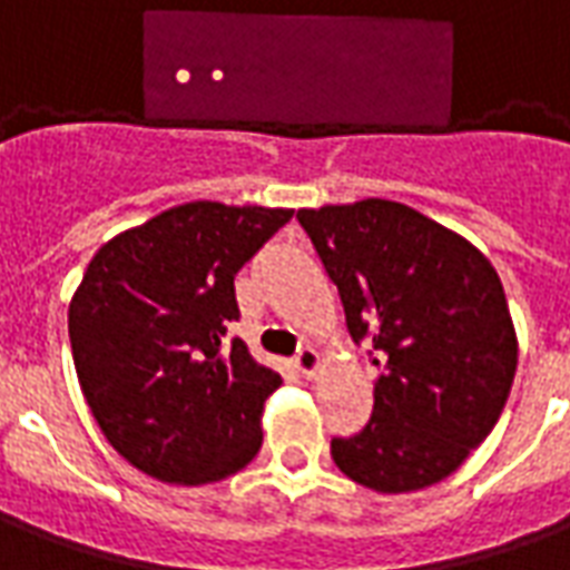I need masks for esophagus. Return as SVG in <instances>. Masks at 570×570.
<instances>
[{
	"label": "esophagus",
	"mask_w": 570,
	"mask_h": 570,
	"mask_svg": "<svg viewBox=\"0 0 570 570\" xmlns=\"http://www.w3.org/2000/svg\"><path fill=\"white\" fill-rule=\"evenodd\" d=\"M293 363H296V370L302 372L305 379H314V375H317V370H321V354H317L314 347H302Z\"/></svg>",
	"instance_id": "34e87169"
}]
</instances>
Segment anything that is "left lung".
Instances as JSON below:
<instances>
[{"label": "left lung", "mask_w": 570, "mask_h": 570, "mask_svg": "<svg viewBox=\"0 0 570 570\" xmlns=\"http://www.w3.org/2000/svg\"><path fill=\"white\" fill-rule=\"evenodd\" d=\"M370 345L372 419L335 436V466L382 494L452 476L498 424L515 375V330L498 272L470 240L406 204L366 198L298 210Z\"/></svg>", "instance_id": "obj_1"}]
</instances>
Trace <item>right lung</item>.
I'll list each match as a JSON object with an SVG mask.
<instances>
[{
    "label": "right lung",
    "mask_w": 570,
    "mask_h": 570,
    "mask_svg": "<svg viewBox=\"0 0 570 570\" xmlns=\"http://www.w3.org/2000/svg\"><path fill=\"white\" fill-rule=\"evenodd\" d=\"M284 207L191 200L97 249L69 302L81 394L146 476L204 485L247 466L281 375L249 357L235 274L289 223Z\"/></svg>",
    "instance_id": "add662e5"
}]
</instances>
